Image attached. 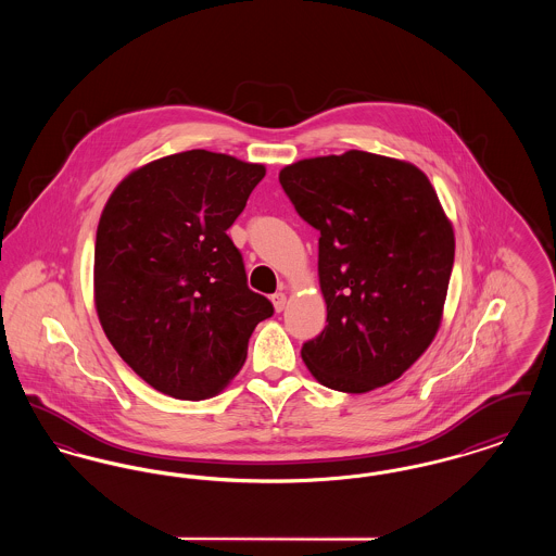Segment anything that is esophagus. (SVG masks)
I'll use <instances>...</instances> for the list:
<instances>
[{"instance_id": "obj_1", "label": "esophagus", "mask_w": 556, "mask_h": 556, "mask_svg": "<svg viewBox=\"0 0 556 556\" xmlns=\"http://www.w3.org/2000/svg\"><path fill=\"white\" fill-rule=\"evenodd\" d=\"M270 302H273L275 311H277V313H281V311L286 308L288 298H286V293H283V291H277V293H273V295H270Z\"/></svg>"}]
</instances>
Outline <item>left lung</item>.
I'll use <instances>...</instances> for the list:
<instances>
[{
    "mask_svg": "<svg viewBox=\"0 0 556 556\" xmlns=\"http://www.w3.org/2000/svg\"><path fill=\"white\" fill-rule=\"evenodd\" d=\"M279 184L317 229L327 325L302 345L325 388L388 386L433 342L454 265V231L424 170L361 150L298 160Z\"/></svg>",
    "mask_w": 556,
    "mask_h": 556,
    "instance_id": "1",
    "label": "left lung"
}]
</instances>
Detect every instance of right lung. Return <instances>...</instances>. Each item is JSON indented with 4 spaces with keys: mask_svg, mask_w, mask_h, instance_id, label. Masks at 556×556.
<instances>
[{
    "mask_svg": "<svg viewBox=\"0 0 556 556\" xmlns=\"http://www.w3.org/2000/svg\"><path fill=\"white\" fill-rule=\"evenodd\" d=\"M265 164L189 150L127 175L100 216L96 311L110 344L166 396H216L273 315L227 236Z\"/></svg>",
    "mask_w": 556,
    "mask_h": 556,
    "instance_id": "right-lung-1",
    "label": "right lung"
}]
</instances>
